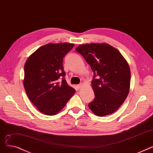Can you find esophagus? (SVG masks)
Segmentation results:
<instances>
[{
    "mask_svg": "<svg viewBox=\"0 0 153 153\" xmlns=\"http://www.w3.org/2000/svg\"><path fill=\"white\" fill-rule=\"evenodd\" d=\"M83 84L82 83H81V84H79V85H77V87H78V89H81L82 87H83Z\"/></svg>",
    "mask_w": 153,
    "mask_h": 153,
    "instance_id": "1",
    "label": "esophagus"
}]
</instances>
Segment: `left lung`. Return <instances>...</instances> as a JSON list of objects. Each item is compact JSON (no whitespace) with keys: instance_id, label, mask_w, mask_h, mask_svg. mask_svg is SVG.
<instances>
[{"instance_id":"1","label":"left lung","mask_w":153,"mask_h":153,"mask_svg":"<svg viewBox=\"0 0 153 153\" xmlns=\"http://www.w3.org/2000/svg\"><path fill=\"white\" fill-rule=\"evenodd\" d=\"M80 53L94 73L91 87L94 98L88 106L98 116L114 113L124 103L130 88L129 65L119 51L106 43L79 45Z\"/></svg>"}]
</instances>
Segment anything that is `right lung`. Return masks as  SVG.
Masks as SVG:
<instances>
[{
	"mask_svg": "<svg viewBox=\"0 0 153 153\" xmlns=\"http://www.w3.org/2000/svg\"><path fill=\"white\" fill-rule=\"evenodd\" d=\"M74 43H48L31 54L24 65V86L29 100L42 113H59L75 93L64 78L63 57ZM60 77L62 80L58 82Z\"/></svg>",
	"mask_w": 153,
	"mask_h": 153,
	"instance_id": "1",
	"label": "right lung"
}]
</instances>
